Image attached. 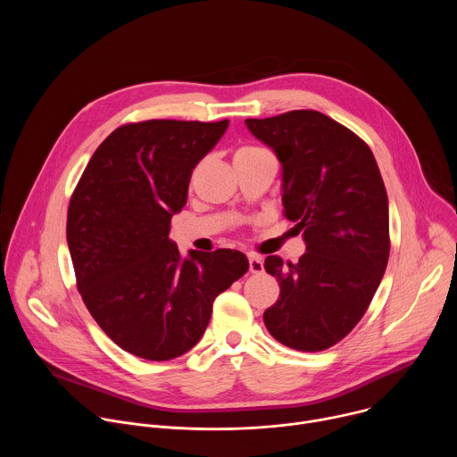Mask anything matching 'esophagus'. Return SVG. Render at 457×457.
I'll use <instances>...</instances> for the list:
<instances>
[{"mask_svg":"<svg viewBox=\"0 0 457 457\" xmlns=\"http://www.w3.org/2000/svg\"><path fill=\"white\" fill-rule=\"evenodd\" d=\"M247 260H249V271L251 273H262L264 271V260L262 258L256 256V254H249Z\"/></svg>","mask_w":457,"mask_h":457,"instance_id":"obj_1","label":"esophagus"}]
</instances>
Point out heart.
Masks as SVG:
<instances>
[{"instance_id": "obj_1", "label": "heart", "mask_w": 457, "mask_h": 457, "mask_svg": "<svg viewBox=\"0 0 457 457\" xmlns=\"http://www.w3.org/2000/svg\"><path fill=\"white\" fill-rule=\"evenodd\" d=\"M260 154H266V150L258 148V146H240L235 152V161L237 159H244V157H253V155H260Z\"/></svg>"}]
</instances>
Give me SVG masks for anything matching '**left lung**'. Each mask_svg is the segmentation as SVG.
I'll return each mask as SVG.
<instances>
[{
	"instance_id": "8db88e82",
	"label": "left lung",
	"mask_w": 457,
	"mask_h": 457,
	"mask_svg": "<svg viewBox=\"0 0 457 457\" xmlns=\"http://www.w3.org/2000/svg\"><path fill=\"white\" fill-rule=\"evenodd\" d=\"M245 126L277 154L284 215L305 242L296 264L266 258L280 296L264 323L291 349H329L361 320L386 268L388 199L379 168L356 134L316 110L245 119Z\"/></svg>"
}]
</instances>
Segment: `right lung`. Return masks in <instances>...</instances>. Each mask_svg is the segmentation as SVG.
I'll return each mask as SVG.
<instances>
[{
  "label": "right lung",
  "mask_w": 457,
  "mask_h": 457,
  "mask_svg": "<svg viewBox=\"0 0 457 457\" xmlns=\"http://www.w3.org/2000/svg\"><path fill=\"white\" fill-rule=\"evenodd\" d=\"M229 120L152 119L119 126L87 164L69 206L67 242L83 302L120 349L152 361L197 344L215 298L249 262L237 249L180 256L170 222L193 168Z\"/></svg>",
  "instance_id": "1"
}]
</instances>
